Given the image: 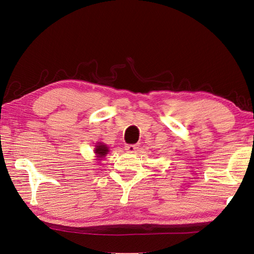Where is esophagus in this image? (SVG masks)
<instances>
[{"instance_id":"34e87169","label":"esophagus","mask_w":254,"mask_h":254,"mask_svg":"<svg viewBox=\"0 0 254 254\" xmlns=\"http://www.w3.org/2000/svg\"><path fill=\"white\" fill-rule=\"evenodd\" d=\"M138 149V144H126L125 150L128 152H134Z\"/></svg>"}]
</instances>
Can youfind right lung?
<instances>
[{"instance_id":"obj_1","label":"right lung","mask_w":254,"mask_h":254,"mask_svg":"<svg viewBox=\"0 0 254 254\" xmlns=\"http://www.w3.org/2000/svg\"><path fill=\"white\" fill-rule=\"evenodd\" d=\"M95 152L97 153L98 157H104L105 154L108 152V148L105 146V144H97L95 148Z\"/></svg>"}]
</instances>
